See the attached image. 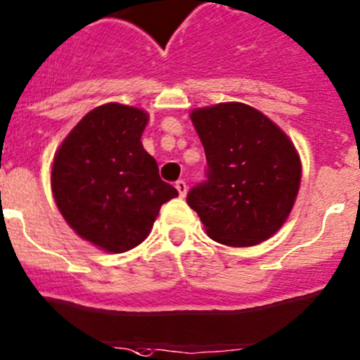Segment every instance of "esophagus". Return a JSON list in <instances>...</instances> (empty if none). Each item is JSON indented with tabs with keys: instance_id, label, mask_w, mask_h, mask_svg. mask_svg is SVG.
Returning <instances> with one entry per match:
<instances>
[{
	"instance_id": "esophagus-1",
	"label": "esophagus",
	"mask_w": 360,
	"mask_h": 360,
	"mask_svg": "<svg viewBox=\"0 0 360 360\" xmlns=\"http://www.w3.org/2000/svg\"><path fill=\"white\" fill-rule=\"evenodd\" d=\"M176 188H177V191H179V197H186V191H188V186H186V183H184L183 179L181 181H177L176 183Z\"/></svg>"
}]
</instances>
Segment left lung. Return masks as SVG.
Masks as SVG:
<instances>
[{"instance_id":"left-lung-1","label":"left lung","mask_w":360,"mask_h":360,"mask_svg":"<svg viewBox=\"0 0 360 360\" xmlns=\"http://www.w3.org/2000/svg\"><path fill=\"white\" fill-rule=\"evenodd\" d=\"M207 160V181L191 188L188 206L207 236L252 247L274 236L290 217L302 179L297 147L259 110L220 103L191 110Z\"/></svg>"}]
</instances>
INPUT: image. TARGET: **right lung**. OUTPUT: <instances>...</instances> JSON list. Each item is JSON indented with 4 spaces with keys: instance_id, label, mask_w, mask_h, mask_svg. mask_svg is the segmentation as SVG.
<instances>
[{
    "instance_id": "add662e5",
    "label": "right lung",
    "mask_w": 360,
    "mask_h": 360,
    "mask_svg": "<svg viewBox=\"0 0 360 360\" xmlns=\"http://www.w3.org/2000/svg\"><path fill=\"white\" fill-rule=\"evenodd\" d=\"M147 122L142 108L101 104L70 129L53 158L51 191L63 220L110 254L142 243L160 207L179 195L143 149Z\"/></svg>"
}]
</instances>
